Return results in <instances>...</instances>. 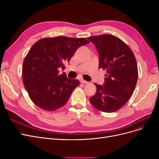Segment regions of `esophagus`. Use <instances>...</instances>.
<instances>
[{
  "mask_svg": "<svg viewBox=\"0 0 159 159\" xmlns=\"http://www.w3.org/2000/svg\"><path fill=\"white\" fill-rule=\"evenodd\" d=\"M80 82H81V84H88L89 83L88 81H85V80H83V79L80 80Z\"/></svg>",
  "mask_w": 159,
  "mask_h": 159,
  "instance_id": "34e87169",
  "label": "esophagus"
}]
</instances>
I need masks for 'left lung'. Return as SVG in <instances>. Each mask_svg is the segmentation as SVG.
<instances>
[{
    "instance_id": "left-lung-1",
    "label": "left lung",
    "mask_w": 159,
    "mask_h": 159,
    "mask_svg": "<svg viewBox=\"0 0 159 159\" xmlns=\"http://www.w3.org/2000/svg\"><path fill=\"white\" fill-rule=\"evenodd\" d=\"M88 39L98 50L99 68L107 72L103 85L95 83L97 91L89 101L101 111L115 112L128 102L135 88L138 79L136 58L125 43L115 36H93Z\"/></svg>"
}]
</instances>
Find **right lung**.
<instances>
[{
  "instance_id": "add662e5",
  "label": "right lung",
  "mask_w": 159,
  "mask_h": 159,
  "mask_svg": "<svg viewBox=\"0 0 159 159\" xmlns=\"http://www.w3.org/2000/svg\"><path fill=\"white\" fill-rule=\"evenodd\" d=\"M89 43L84 38L57 36L42 38L32 46L23 61L22 80L34 103L49 111L64 106L80 81L59 74L58 69L64 70L77 49Z\"/></svg>"
}]
</instances>
